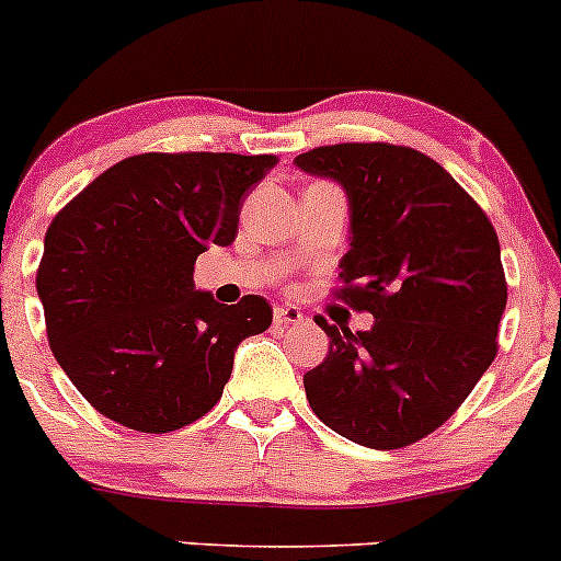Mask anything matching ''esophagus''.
<instances>
[{"instance_id": "34e87169", "label": "esophagus", "mask_w": 561, "mask_h": 561, "mask_svg": "<svg viewBox=\"0 0 561 561\" xmlns=\"http://www.w3.org/2000/svg\"><path fill=\"white\" fill-rule=\"evenodd\" d=\"M304 320V312L293 304H282V307L274 309V322L276 325H298Z\"/></svg>"}]
</instances>
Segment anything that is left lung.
<instances>
[{
    "label": "left lung",
    "instance_id": "1",
    "mask_svg": "<svg viewBox=\"0 0 561 561\" xmlns=\"http://www.w3.org/2000/svg\"><path fill=\"white\" fill-rule=\"evenodd\" d=\"M293 165L347 195L342 298L375 317L355 333L314 317L328 355L304 375L309 404L366 448L417 443L494 360L507 304L500 239L454 175L407 146H320Z\"/></svg>",
    "mask_w": 561,
    "mask_h": 561
}]
</instances>
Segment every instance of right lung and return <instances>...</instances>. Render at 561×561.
<instances>
[{
	"label": "right lung",
	"mask_w": 561,
	"mask_h": 561,
	"mask_svg": "<svg viewBox=\"0 0 561 561\" xmlns=\"http://www.w3.org/2000/svg\"><path fill=\"white\" fill-rule=\"evenodd\" d=\"M271 154H138L100 173L54 217L37 296L56 360L111 421L165 434L222 396L247 336L271 325L268 301H214L192 271L230 247L241 203Z\"/></svg>",
	"instance_id": "add662e5"
}]
</instances>
